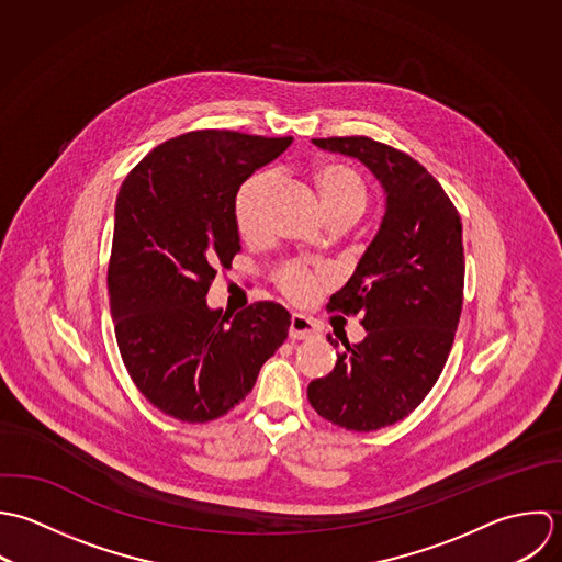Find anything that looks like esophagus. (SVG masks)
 <instances>
[{"instance_id": "1", "label": "esophagus", "mask_w": 562, "mask_h": 562, "mask_svg": "<svg viewBox=\"0 0 562 562\" xmlns=\"http://www.w3.org/2000/svg\"><path fill=\"white\" fill-rule=\"evenodd\" d=\"M319 330H317V324L304 315H291V324H289V337L293 340H302V338L315 337Z\"/></svg>"}]
</instances>
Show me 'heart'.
<instances>
[{"label":"heart","instance_id":"1","mask_svg":"<svg viewBox=\"0 0 562 562\" xmlns=\"http://www.w3.org/2000/svg\"><path fill=\"white\" fill-rule=\"evenodd\" d=\"M315 187L322 195L324 209L333 213H353L360 215L367 204V187L362 178L340 162H322L313 169ZM273 189L271 173L249 176L236 191L234 198V220L243 236L254 238L262 229V209L267 195ZM324 276L317 269H311L304 262H286L276 273L278 289L293 302H308L317 295Z\"/></svg>","mask_w":562,"mask_h":562}]
</instances>
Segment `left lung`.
I'll list each match as a JSON object with an SVG mask.
<instances>
[{"label": "left lung", "instance_id": "obj_1", "mask_svg": "<svg viewBox=\"0 0 562 562\" xmlns=\"http://www.w3.org/2000/svg\"><path fill=\"white\" fill-rule=\"evenodd\" d=\"M313 143L358 158L386 195L378 234L328 304L360 313L367 337L340 338L335 371L308 384L324 419L371 432L411 415L446 367L462 311V224L443 187L408 154L367 136Z\"/></svg>", "mask_w": 562, "mask_h": 562}]
</instances>
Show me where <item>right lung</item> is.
Segmentation results:
<instances>
[{
	"instance_id": "right-lung-1",
	"label": "right lung",
	"mask_w": 562,
	"mask_h": 562,
	"mask_svg": "<svg viewBox=\"0 0 562 562\" xmlns=\"http://www.w3.org/2000/svg\"><path fill=\"white\" fill-rule=\"evenodd\" d=\"M291 140L189 132L149 151L121 184L109 265L114 337L136 389L173 419L224 417L289 335L280 304L256 302L227 319L206 293L240 251L238 187Z\"/></svg>"
}]
</instances>
